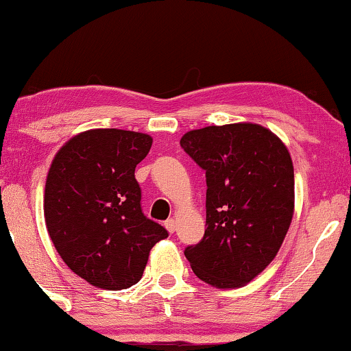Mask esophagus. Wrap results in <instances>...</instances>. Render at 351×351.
Returning <instances> with one entry per match:
<instances>
[{
  "mask_svg": "<svg viewBox=\"0 0 351 351\" xmlns=\"http://www.w3.org/2000/svg\"><path fill=\"white\" fill-rule=\"evenodd\" d=\"M165 226H166V230L171 232V234L177 230V223H176L174 218H169V220H166L165 221Z\"/></svg>",
  "mask_w": 351,
  "mask_h": 351,
  "instance_id": "obj_1",
  "label": "esophagus"
}]
</instances>
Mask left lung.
Here are the masks:
<instances>
[{"label":"left lung","mask_w":351,"mask_h":351,"mask_svg":"<svg viewBox=\"0 0 351 351\" xmlns=\"http://www.w3.org/2000/svg\"><path fill=\"white\" fill-rule=\"evenodd\" d=\"M180 145L206 171V231L185 248L215 288L247 285L280 250L294 213V169L282 139L258 123L206 126Z\"/></svg>","instance_id":"left-lung-1"}]
</instances>
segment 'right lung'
<instances>
[{"instance_id":"1","label":"right lung","mask_w":351,"mask_h":351,"mask_svg":"<svg viewBox=\"0 0 351 351\" xmlns=\"http://www.w3.org/2000/svg\"><path fill=\"white\" fill-rule=\"evenodd\" d=\"M152 142L138 131L88 130L66 142L49 167L45 226L66 266L90 285H136L152 247L167 237L142 213L134 177Z\"/></svg>"}]
</instances>
